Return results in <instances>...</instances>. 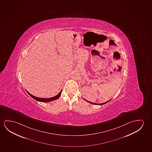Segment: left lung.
I'll list each match as a JSON object with an SVG mask.
<instances>
[{
  "mask_svg": "<svg viewBox=\"0 0 152 152\" xmlns=\"http://www.w3.org/2000/svg\"><path fill=\"white\" fill-rule=\"evenodd\" d=\"M85 101H87V102H88V101H86V99H85ZM110 101H107V102H105V103H102V104H96V103H91V102H88L89 103H91V104H94V105H104V104H105L106 103H108V102H110Z\"/></svg>",
  "mask_w": 152,
  "mask_h": 152,
  "instance_id": "obj_1",
  "label": "left lung"
}]
</instances>
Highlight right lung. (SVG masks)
I'll list each match as a JSON object with an SVG mask.
<instances>
[{"mask_svg":"<svg viewBox=\"0 0 152 152\" xmlns=\"http://www.w3.org/2000/svg\"><path fill=\"white\" fill-rule=\"evenodd\" d=\"M61 91H62V90L60 91V93H59L58 95H57L56 96L53 97H50V98H39V97H37L33 96L31 94L29 93V92H28V91H26L27 92V93H28L32 98H34L36 101L40 102H51V101L56 100V99H58V98L59 97V96H60V95H61Z\"/></svg>","mask_w":152,"mask_h":152,"instance_id":"obj_1","label":"right lung"}]
</instances>
